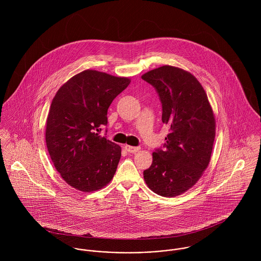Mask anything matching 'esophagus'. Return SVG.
<instances>
[{
    "instance_id": "esophagus-1",
    "label": "esophagus",
    "mask_w": 261,
    "mask_h": 261,
    "mask_svg": "<svg viewBox=\"0 0 261 261\" xmlns=\"http://www.w3.org/2000/svg\"><path fill=\"white\" fill-rule=\"evenodd\" d=\"M124 149H125L126 151H128V152H137V151H139L141 149V148L140 147H133V146L125 145Z\"/></svg>"
}]
</instances>
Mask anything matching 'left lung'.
<instances>
[{
  "mask_svg": "<svg viewBox=\"0 0 261 261\" xmlns=\"http://www.w3.org/2000/svg\"><path fill=\"white\" fill-rule=\"evenodd\" d=\"M142 78L159 93L162 120L170 127L165 149L152 152L144 179L155 194L176 197L194 186L210 163L215 116L203 86L186 70L165 65Z\"/></svg>",
  "mask_w": 261,
  "mask_h": 261,
  "instance_id": "1",
  "label": "left lung"
}]
</instances>
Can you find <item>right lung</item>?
<instances>
[{
    "label": "right lung",
    "instance_id": "1",
    "mask_svg": "<svg viewBox=\"0 0 261 261\" xmlns=\"http://www.w3.org/2000/svg\"><path fill=\"white\" fill-rule=\"evenodd\" d=\"M130 79L96 70L71 77L55 94L46 122L45 140L61 178L82 192L107 186L121 155L118 145L99 136L108 110Z\"/></svg>",
    "mask_w": 261,
    "mask_h": 261
}]
</instances>
